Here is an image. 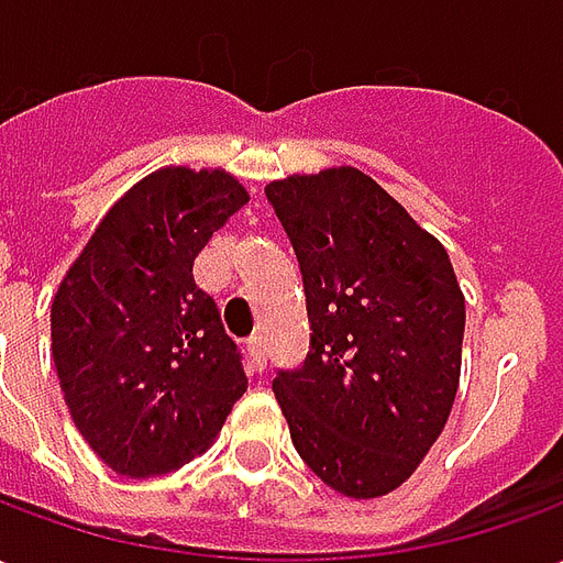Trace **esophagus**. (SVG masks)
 I'll return each instance as SVG.
<instances>
[{"instance_id":"obj_1","label":"esophagus","mask_w":563,"mask_h":563,"mask_svg":"<svg viewBox=\"0 0 563 563\" xmlns=\"http://www.w3.org/2000/svg\"><path fill=\"white\" fill-rule=\"evenodd\" d=\"M246 358H250V367L262 374V371H265V365H268V353H265V343L250 341V346H246Z\"/></svg>"}]
</instances>
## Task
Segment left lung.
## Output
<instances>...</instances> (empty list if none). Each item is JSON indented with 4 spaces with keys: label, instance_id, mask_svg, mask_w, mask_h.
Returning a JSON list of instances; mask_svg holds the SVG:
<instances>
[{
    "label": "left lung",
    "instance_id": "obj_1",
    "mask_svg": "<svg viewBox=\"0 0 563 563\" xmlns=\"http://www.w3.org/2000/svg\"><path fill=\"white\" fill-rule=\"evenodd\" d=\"M301 268L310 353L274 395L310 471L395 492L434 446L461 374L464 295L446 250L358 168L265 186Z\"/></svg>",
    "mask_w": 563,
    "mask_h": 563
}]
</instances>
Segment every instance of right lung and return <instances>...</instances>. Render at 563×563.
Listing matches in <instances>:
<instances>
[{
  "instance_id": "1",
  "label": "right lung",
  "mask_w": 563,
  "mask_h": 563,
  "mask_svg": "<svg viewBox=\"0 0 563 563\" xmlns=\"http://www.w3.org/2000/svg\"><path fill=\"white\" fill-rule=\"evenodd\" d=\"M250 196L232 174L162 168L104 213L51 307L68 413L111 471L201 455L246 391L241 353L192 262Z\"/></svg>"
}]
</instances>
